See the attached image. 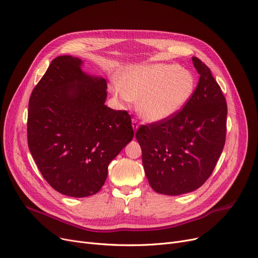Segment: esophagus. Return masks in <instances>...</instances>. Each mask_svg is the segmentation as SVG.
<instances>
[{
	"label": "esophagus",
	"instance_id": "1",
	"mask_svg": "<svg viewBox=\"0 0 258 258\" xmlns=\"http://www.w3.org/2000/svg\"><path fill=\"white\" fill-rule=\"evenodd\" d=\"M132 124H133V128H134L135 133H136L137 130H138V127H139V124H138L137 120H136V119H133V120H132Z\"/></svg>",
	"mask_w": 258,
	"mask_h": 258
}]
</instances>
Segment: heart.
<instances>
[{
  "label": "heart",
  "instance_id": "heart-1",
  "mask_svg": "<svg viewBox=\"0 0 258 258\" xmlns=\"http://www.w3.org/2000/svg\"><path fill=\"white\" fill-rule=\"evenodd\" d=\"M192 72L174 63L131 67L117 78L113 93L138 101L140 116L150 122L170 118L181 111L196 89Z\"/></svg>",
  "mask_w": 258,
  "mask_h": 258
}]
</instances>
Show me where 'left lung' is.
<instances>
[{
	"instance_id": "left-lung-1",
	"label": "left lung",
	"mask_w": 258,
	"mask_h": 258,
	"mask_svg": "<svg viewBox=\"0 0 258 258\" xmlns=\"http://www.w3.org/2000/svg\"><path fill=\"white\" fill-rule=\"evenodd\" d=\"M198 87L181 111L141 125L136 138L148 183L158 194L196 190L211 175L226 140L227 103L209 68L192 57Z\"/></svg>"
}]
</instances>
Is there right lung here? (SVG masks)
<instances>
[{"label":"right lung","instance_id":"1","mask_svg":"<svg viewBox=\"0 0 258 258\" xmlns=\"http://www.w3.org/2000/svg\"><path fill=\"white\" fill-rule=\"evenodd\" d=\"M81 59L54 58L29 99L27 137L35 163L59 194H97L110 162L134 137L131 116L104 104L106 81L81 71Z\"/></svg>","mask_w":258,"mask_h":258}]
</instances>
